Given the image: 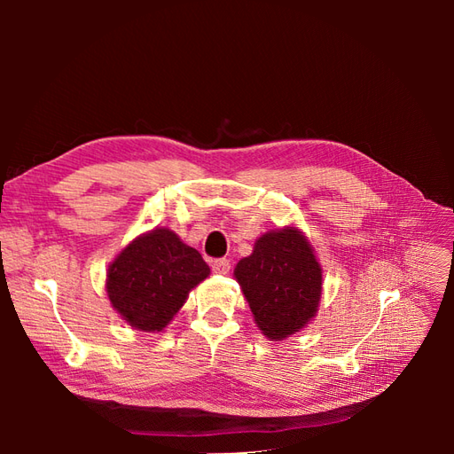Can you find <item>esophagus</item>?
<instances>
[{
    "instance_id": "obj_1",
    "label": "esophagus",
    "mask_w": 454,
    "mask_h": 454,
    "mask_svg": "<svg viewBox=\"0 0 454 454\" xmlns=\"http://www.w3.org/2000/svg\"><path fill=\"white\" fill-rule=\"evenodd\" d=\"M212 271L218 273V275H228L230 273V262L226 257L215 259V262H212Z\"/></svg>"
}]
</instances>
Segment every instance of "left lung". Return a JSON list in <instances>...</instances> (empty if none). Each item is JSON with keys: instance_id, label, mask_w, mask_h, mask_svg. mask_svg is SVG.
<instances>
[{"instance_id": "8db88e82", "label": "left lung", "mask_w": 454, "mask_h": 454, "mask_svg": "<svg viewBox=\"0 0 454 454\" xmlns=\"http://www.w3.org/2000/svg\"><path fill=\"white\" fill-rule=\"evenodd\" d=\"M234 277L265 337L281 341L314 320L322 298V265L302 230H269L239 259Z\"/></svg>"}]
</instances>
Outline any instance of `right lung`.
<instances>
[{
  "label": "right lung",
  "instance_id": "obj_1",
  "mask_svg": "<svg viewBox=\"0 0 454 454\" xmlns=\"http://www.w3.org/2000/svg\"><path fill=\"white\" fill-rule=\"evenodd\" d=\"M208 275L210 269L195 247L183 244L169 228H153L113 259L105 291L124 322L138 332L156 333Z\"/></svg>",
  "mask_w": 454,
  "mask_h": 454
}]
</instances>
